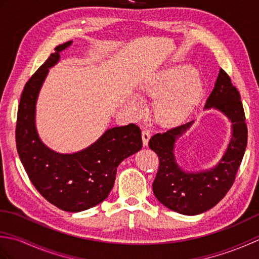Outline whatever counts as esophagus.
Here are the masks:
<instances>
[{"label": "esophagus", "mask_w": 259, "mask_h": 259, "mask_svg": "<svg viewBox=\"0 0 259 259\" xmlns=\"http://www.w3.org/2000/svg\"><path fill=\"white\" fill-rule=\"evenodd\" d=\"M141 137H142V144H144L145 147H147L148 142H149V139H150V133L147 130H144L141 134Z\"/></svg>", "instance_id": "obj_1"}]
</instances>
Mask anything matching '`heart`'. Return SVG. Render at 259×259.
<instances>
[{
  "label": "heart",
  "mask_w": 259,
  "mask_h": 259,
  "mask_svg": "<svg viewBox=\"0 0 259 259\" xmlns=\"http://www.w3.org/2000/svg\"><path fill=\"white\" fill-rule=\"evenodd\" d=\"M136 91L140 98H155L151 107L153 120L171 128L184 122L195 109L202 95V82L194 67L180 64L152 74ZM124 106L130 113H141V101L134 95L124 98Z\"/></svg>",
  "instance_id": "obj_1"
}]
</instances>
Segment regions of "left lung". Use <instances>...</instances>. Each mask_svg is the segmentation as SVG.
<instances>
[{"label":"left lung","instance_id":"1","mask_svg":"<svg viewBox=\"0 0 259 259\" xmlns=\"http://www.w3.org/2000/svg\"><path fill=\"white\" fill-rule=\"evenodd\" d=\"M216 109L232 122V138L216 166L201 171H185L176 161L175 144L194 123L176 126L151 137L149 148L157 153L159 169L152 190L157 199L171 210L194 216L221 201L233 186L247 146V125L238 90L229 75L219 70L205 109Z\"/></svg>","mask_w":259,"mask_h":259}]
</instances>
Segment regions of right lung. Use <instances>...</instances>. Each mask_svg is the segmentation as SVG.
Here are the masks:
<instances>
[{"label": "right lung", "mask_w": 259, "mask_h": 259, "mask_svg": "<svg viewBox=\"0 0 259 259\" xmlns=\"http://www.w3.org/2000/svg\"><path fill=\"white\" fill-rule=\"evenodd\" d=\"M72 45L58 46L22 92L16 121V148L25 171L36 190L64 211L79 212L97 206L109 196L120 162L142 147L141 130L130 123L106 130L85 149L59 153L43 144L35 126L38 93L49 69L60 60V52Z\"/></svg>", "instance_id": "obj_1"}]
</instances>
